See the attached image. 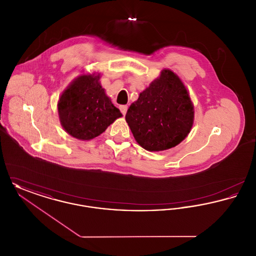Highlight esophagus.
<instances>
[{
	"instance_id": "1",
	"label": "esophagus",
	"mask_w": 256,
	"mask_h": 256,
	"mask_svg": "<svg viewBox=\"0 0 256 256\" xmlns=\"http://www.w3.org/2000/svg\"><path fill=\"white\" fill-rule=\"evenodd\" d=\"M119 108L121 110L122 115H126V110H128V106H120V108Z\"/></svg>"
}]
</instances>
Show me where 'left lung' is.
<instances>
[{
    "instance_id": "8db88e82",
    "label": "left lung",
    "mask_w": 256,
    "mask_h": 256,
    "mask_svg": "<svg viewBox=\"0 0 256 256\" xmlns=\"http://www.w3.org/2000/svg\"><path fill=\"white\" fill-rule=\"evenodd\" d=\"M126 121L142 148L165 150L178 145L190 132L194 106L180 78L163 70L132 104Z\"/></svg>"
}]
</instances>
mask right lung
Segmentation results:
<instances>
[{
    "instance_id": "add662e5",
    "label": "right lung",
    "mask_w": 256,
    "mask_h": 256,
    "mask_svg": "<svg viewBox=\"0 0 256 256\" xmlns=\"http://www.w3.org/2000/svg\"><path fill=\"white\" fill-rule=\"evenodd\" d=\"M100 76L84 74L76 78L61 95L58 108L66 132L80 140L102 134L122 116L100 86Z\"/></svg>"
}]
</instances>
